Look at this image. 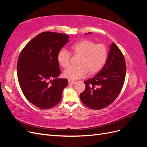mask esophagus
Segmentation results:
<instances>
[{
    "label": "esophagus",
    "instance_id": "1",
    "mask_svg": "<svg viewBox=\"0 0 147 147\" xmlns=\"http://www.w3.org/2000/svg\"><path fill=\"white\" fill-rule=\"evenodd\" d=\"M69 83L70 84H74L75 83V82L74 81H72V80H69Z\"/></svg>",
    "mask_w": 147,
    "mask_h": 147
}]
</instances>
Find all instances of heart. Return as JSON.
<instances>
[{"mask_svg": "<svg viewBox=\"0 0 147 147\" xmlns=\"http://www.w3.org/2000/svg\"><path fill=\"white\" fill-rule=\"evenodd\" d=\"M74 55L80 56L77 66H71L64 72L70 80H76L90 74H95L102 67L107 56V49L104 44H96L88 40H83L71 47ZM70 53L64 48L57 53V61L64 68L70 65Z\"/></svg>", "mask_w": 147, "mask_h": 147, "instance_id": "obj_1", "label": "heart"}]
</instances>
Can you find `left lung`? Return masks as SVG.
Returning <instances> with one entry per match:
<instances>
[{
	"label": "left lung",
	"mask_w": 147,
	"mask_h": 147,
	"mask_svg": "<svg viewBox=\"0 0 147 147\" xmlns=\"http://www.w3.org/2000/svg\"><path fill=\"white\" fill-rule=\"evenodd\" d=\"M126 72V62L123 53L116 44L112 43L103 67L94 77L84 82L85 90L80 95L82 102L94 110L107 107L121 92Z\"/></svg>",
	"instance_id": "8db88e82"
}]
</instances>
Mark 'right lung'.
<instances>
[{"label":"right lung","instance_id":"1","mask_svg":"<svg viewBox=\"0 0 147 147\" xmlns=\"http://www.w3.org/2000/svg\"><path fill=\"white\" fill-rule=\"evenodd\" d=\"M61 33L43 32L25 46L18 60V79L26 98L37 107L49 109L62 98L68 85L65 78H57L61 70L57 53L69 42Z\"/></svg>","mask_w":147,"mask_h":147}]
</instances>
